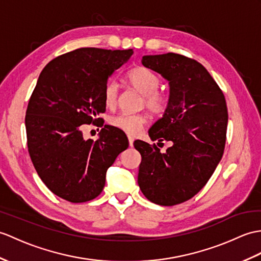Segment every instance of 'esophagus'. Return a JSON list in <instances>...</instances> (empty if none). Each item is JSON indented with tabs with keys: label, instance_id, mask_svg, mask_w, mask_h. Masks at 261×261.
<instances>
[{
	"label": "esophagus",
	"instance_id": "1",
	"mask_svg": "<svg viewBox=\"0 0 261 261\" xmlns=\"http://www.w3.org/2000/svg\"><path fill=\"white\" fill-rule=\"evenodd\" d=\"M128 140H129V145H130V147H133V141H135V140H133V138L129 137Z\"/></svg>",
	"mask_w": 261,
	"mask_h": 261
}]
</instances>
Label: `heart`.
<instances>
[{
  "mask_svg": "<svg viewBox=\"0 0 261 261\" xmlns=\"http://www.w3.org/2000/svg\"><path fill=\"white\" fill-rule=\"evenodd\" d=\"M126 79L131 86L143 95L144 106L150 112L160 114L166 110L168 101L165 95L158 92L160 79L154 72L144 66H137L128 72ZM118 94V84L114 81H109L103 90V101L107 108L112 109L116 107ZM145 122H147V118L142 114L119 113L110 119V124L112 126L122 130L130 136L138 135Z\"/></svg>",
  "mask_w": 261,
  "mask_h": 261,
  "instance_id": "b5f03b06",
  "label": "heart"
}]
</instances>
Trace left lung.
<instances>
[{
  "instance_id": "8db88e82",
  "label": "left lung",
  "mask_w": 261,
  "mask_h": 261,
  "mask_svg": "<svg viewBox=\"0 0 261 261\" xmlns=\"http://www.w3.org/2000/svg\"><path fill=\"white\" fill-rule=\"evenodd\" d=\"M169 82L165 113L149 130L152 141H171L166 152L136 140L141 154L138 184L151 202L174 205L202 189L220 162L226 143L227 105L207 69L181 54L144 56L141 60Z\"/></svg>"
}]
</instances>
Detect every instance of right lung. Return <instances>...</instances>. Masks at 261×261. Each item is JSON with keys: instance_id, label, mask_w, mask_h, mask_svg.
<instances>
[{"instance_id": "obj_1", "label": "right lung", "mask_w": 261, "mask_h": 261, "mask_svg": "<svg viewBox=\"0 0 261 261\" xmlns=\"http://www.w3.org/2000/svg\"><path fill=\"white\" fill-rule=\"evenodd\" d=\"M132 54L82 47L42 70L27 109L28 148L39 177L58 197L75 203L98 197L107 170L129 147L126 136L112 125L105 124L96 141L83 139L81 125L102 120L106 84Z\"/></svg>"}]
</instances>
